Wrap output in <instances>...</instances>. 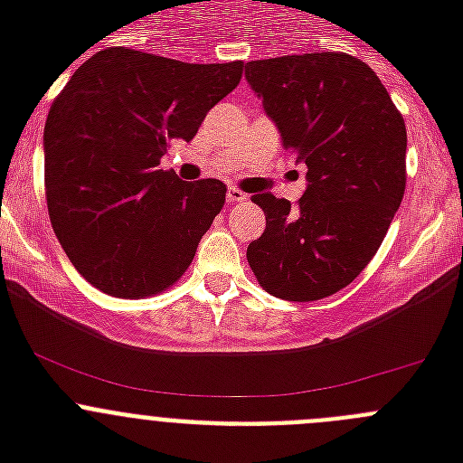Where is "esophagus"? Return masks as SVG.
<instances>
[{
	"label": "esophagus",
	"mask_w": 463,
	"mask_h": 463,
	"mask_svg": "<svg viewBox=\"0 0 463 463\" xmlns=\"http://www.w3.org/2000/svg\"><path fill=\"white\" fill-rule=\"evenodd\" d=\"M248 199V194L245 192H241L239 187H229L227 190V202L229 203H239V202H245Z\"/></svg>",
	"instance_id": "obj_1"
}]
</instances>
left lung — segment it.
<instances>
[{
	"label": "left lung",
	"mask_w": 463,
	"mask_h": 463,
	"mask_svg": "<svg viewBox=\"0 0 463 463\" xmlns=\"http://www.w3.org/2000/svg\"><path fill=\"white\" fill-rule=\"evenodd\" d=\"M285 150L306 165L297 208L252 194L267 229L248 264L269 294L317 301L347 288L378 252L406 192V122L373 69L347 52L245 64Z\"/></svg>",
	"instance_id": "left-lung-1"
}]
</instances>
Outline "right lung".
<instances>
[{"mask_svg": "<svg viewBox=\"0 0 463 463\" xmlns=\"http://www.w3.org/2000/svg\"><path fill=\"white\" fill-rule=\"evenodd\" d=\"M241 73L243 62L187 64L113 46L85 60L57 94L43 129L48 215L90 285L153 297L190 267L227 187L181 181L159 159L174 138H194Z\"/></svg>", "mask_w": 463, "mask_h": 463, "instance_id": "right-lung-1", "label": "right lung"}]
</instances>
